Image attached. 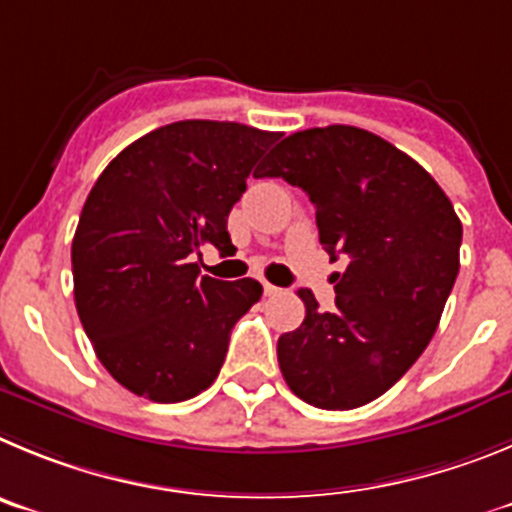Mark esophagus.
I'll use <instances>...</instances> for the list:
<instances>
[{
    "label": "esophagus",
    "mask_w": 512,
    "mask_h": 512,
    "mask_svg": "<svg viewBox=\"0 0 512 512\" xmlns=\"http://www.w3.org/2000/svg\"><path fill=\"white\" fill-rule=\"evenodd\" d=\"M262 288H265V296H275V293H280L278 285L267 283V280H262Z\"/></svg>",
    "instance_id": "34e87169"
}]
</instances>
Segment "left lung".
<instances>
[{
  "instance_id": "obj_1",
  "label": "left lung",
  "mask_w": 512,
  "mask_h": 512,
  "mask_svg": "<svg viewBox=\"0 0 512 512\" xmlns=\"http://www.w3.org/2000/svg\"><path fill=\"white\" fill-rule=\"evenodd\" d=\"M257 178H283L316 206L336 306L298 290L306 319L278 339L288 388L308 405L349 411L390 390L428 347L459 273L462 222L426 170L349 124L285 137Z\"/></svg>"
}]
</instances>
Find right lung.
Returning <instances> with one entry per match:
<instances>
[{
    "label": "right lung",
    "instance_id": "right-lung-1",
    "mask_svg": "<svg viewBox=\"0 0 512 512\" xmlns=\"http://www.w3.org/2000/svg\"><path fill=\"white\" fill-rule=\"evenodd\" d=\"M278 137L183 119L124 147L91 188L73 234V298L96 357L130 393L181 403L222 370L262 285L209 278L193 260L204 245L232 247L229 211Z\"/></svg>",
    "mask_w": 512,
    "mask_h": 512
}]
</instances>
